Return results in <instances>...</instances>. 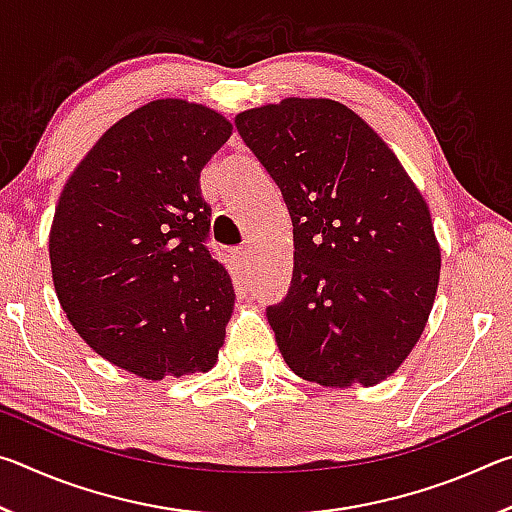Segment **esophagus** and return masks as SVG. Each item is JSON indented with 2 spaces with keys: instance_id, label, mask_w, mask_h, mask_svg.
Segmentation results:
<instances>
[{
  "instance_id": "1",
  "label": "esophagus",
  "mask_w": 512,
  "mask_h": 512,
  "mask_svg": "<svg viewBox=\"0 0 512 512\" xmlns=\"http://www.w3.org/2000/svg\"><path fill=\"white\" fill-rule=\"evenodd\" d=\"M235 259L241 264V268H246L250 262V250L248 248H237L235 250Z\"/></svg>"
}]
</instances>
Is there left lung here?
<instances>
[{
    "label": "left lung",
    "mask_w": 512,
    "mask_h": 512,
    "mask_svg": "<svg viewBox=\"0 0 512 512\" xmlns=\"http://www.w3.org/2000/svg\"><path fill=\"white\" fill-rule=\"evenodd\" d=\"M235 126L293 221L291 287L266 307L284 361L323 386L393 375L440 277L429 207L400 160L339 101L284 99Z\"/></svg>",
    "instance_id": "1"
}]
</instances>
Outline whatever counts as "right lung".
Listing matches in <instances>:
<instances>
[{
    "label": "right lung",
    "instance_id": "right-lung-1",
    "mask_svg": "<svg viewBox=\"0 0 512 512\" xmlns=\"http://www.w3.org/2000/svg\"><path fill=\"white\" fill-rule=\"evenodd\" d=\"M230 133L210 108L151 101L108 128L60 194V307L94 352L144 379L207 372L219 357L235 289L207 248L198 178Z\"/></svg>",
    "mask_w": 512,
    "mask_h": 512
}]
</instances>
